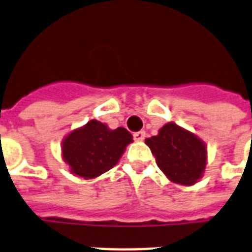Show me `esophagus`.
I'll return each mask as SVG.
<instances>
[{"label":"esophagus","mask_w":252,"mask_h":252,"mask_svg":"<svg viewBox=\"0 0 252 252\" xmlns=\"http://www.w3.org/2000/svg\"><path fill=\"white\" fill-rule=\"evenodd\" d=\"M145 139V131H138L134 132V140L135 141H141Z\"/></svg>","instance_id":"obj_1"}]
</instances>
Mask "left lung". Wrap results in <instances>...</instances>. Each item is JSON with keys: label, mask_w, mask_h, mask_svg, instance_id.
<instances>
[{"label": "left lung", "mask_w": 252, "mask_h": 252, "mask_svg": "<svg viewBox=\"0 0 252 252\" xmlns=\"http://www.w3.org/2000/svg\"><path fill=\"white\" fill-rule=\"evenodd\" d=\"M157 166L171 182L192 186L202 178L207 161L206 145L196 135L168 122L158 135L145 140Z\"/></svg>", "instance_id": "1"}]
</instances>
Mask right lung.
<instances>
[{"label": "right lung", "mask_w": 252, "mask_h": 252, "mask_svg": "<svg viewBox=\"0 0 252 252\" xmlns=\"http://www.w3.org/2000/svg\"><path fill=\"white\" fill-rule=\"evenodd\" d=\"M132 141L126 128H108L107 125L91 120L63 140V159L70 172L84 179L101 175L116 166L125 149Z\"/></svg>", "instance_id": "obj_1"}]
</instances>
